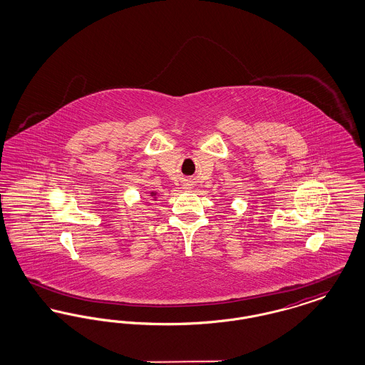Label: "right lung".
Masks as SVG:
<instances>
[{
    "mask_svg": "<svg viewBox=\"0 0 365 365\" xmlns=\"http://www.w3.org/2000/svg\"><path fill=\"white\" fill-rule=\"evenodd\" d=\"M152 195H155V194H153V192H152Z\"/></svg>",
    "mask_w": 365,
    "mask_h": 365,
    "instance_id": "obj_1",
    "label": "right lung"
}]
</instances>
